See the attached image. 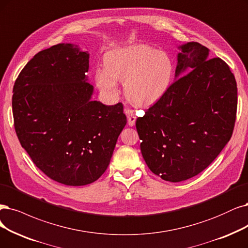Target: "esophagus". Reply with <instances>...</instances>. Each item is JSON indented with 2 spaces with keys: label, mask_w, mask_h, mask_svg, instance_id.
<instances>
[{
  "label": "esophagus",
  "mask_w": 248,
  "mask_h": 248,
  "mask_svg": "<svg viewBox=\"0 0 248 248\" xmlns=\"http://www.w3.org/2000/svg\"><path fill=\"white\" fill-rule=\"evenodd\" d=\"M124 111H125V114L127 116V124L133 126L136 123V119H137V116L134 112V110H132L130 108H125Z\"/></svg>",
  "instance_id": "esophagus-1"
}]
</instances>
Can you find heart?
<instances>
[{"mask_svg":"<svg viewBox=\"0 0 248 248\" xmlns=\"http://www.w3.org/2000/svg\"><path fill=\"white\" fill-rule=\"evenodd\" d=\"M175 73L170 55L147 45H135L107 53L105 67L95 73L96 84L106 96L118 93V81H124L125 95L132 103L148 106L169 91Z\"/></svg>","mask_w":248,"mask_h":248,"instance_id":"b5f03b06","label":"heart"}]
</instances>
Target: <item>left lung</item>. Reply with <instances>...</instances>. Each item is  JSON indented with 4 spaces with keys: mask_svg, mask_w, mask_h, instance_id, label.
Wrapping results in <instances>:
<instances>
[{
    "mask_svg": "<svg viewBox=\"0 0 248 248\" xmlns=\"http://www.w3.org/2000/svg\"><path fill=\"white\" fill-rule=\"evenodd\" d=\"M176 79L167 94L137 118L143 158L164 181L198 175L231 139L237 112V84L228 64L208 59L196 42L180 47Z\"/></svg>",
    "mask_w": 248,
    "mask_h": 248,
    "instance_id": "1",
    "label": "left lung"
}]
</instances>
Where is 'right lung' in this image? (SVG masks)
Returning <instances> with one entry per match:
<instances>
[{"mask_svg": "<svg viewBox=\"0 0 248 248\" xmlns=\"http://www.w3.org/2000/svg\"><path fill=\"white\" fill-rule=\"evenodd\" d=\"M89 54L58 44L35 54L16 78L12 109L22 147L46 176L84 186L106 170L126 124L124 106L93 101Z\"/></svg>", "mask_w": 248, "mask_h": 248, "instance_id": "right-lung-1", "label": "right lung"}]
</instances>
